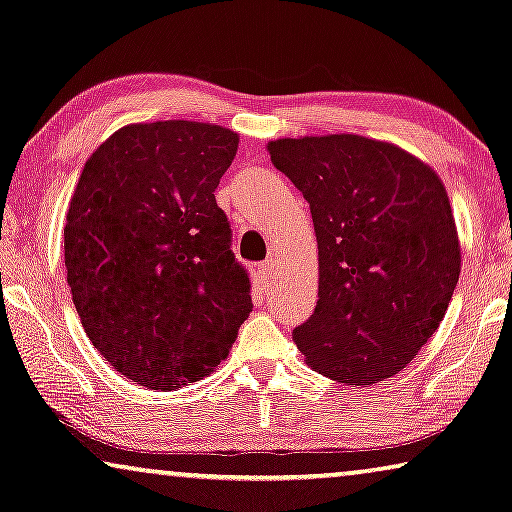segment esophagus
<instances>
[{
  "label": "esophagus",
  "mask_w": 512,
  "mask_h": 512,
  "mask_svg": "<svg viewBox=\"0 0 512 512\" xmlns=\"http://www.w3.org/2000/svg\"><path fill=\"white\" fill-rule=\"evenodd\" d=\"M257 275H259V282H262L264 291L269 289V285H271L273 278H275V264H273V259H269V262H264V264H259Z\"/></svg>",
  "instance_id": "esophagus-1"
}]
</instances>
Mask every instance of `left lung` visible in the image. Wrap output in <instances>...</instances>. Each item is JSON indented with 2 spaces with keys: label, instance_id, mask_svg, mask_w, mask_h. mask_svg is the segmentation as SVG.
<instances>
[{
  "label": "left lung",
  "instance_id": "left-lung-1",
  "mask_svg": "<svg viewBox=\"0 0 512 512\" xmlns=\"http://www.w3.org/2000/svg\"><path fill=\"white\" fill-rule=\"evenodd\" d=\"M310 202L319 300L294 330L307 367L364 387L408 367L440 328L460 275L451 202L415 154L358 134L269 141Z\"/></svg>",
  "mask_w": 512,
  "mask_h": 512
}]
</instances>
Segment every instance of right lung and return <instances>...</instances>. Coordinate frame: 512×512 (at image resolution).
Here are the masks:
<instances>
[{
  "label": "right lung",
  "mask_w": 512,
  "mask_h": 512,
  "mask_svg": "<svg viewBox=\"0 0 512 512\" xmlns=\"http://www.w3.org/2000/svg\"><path fill=\"white\" fill-rule=\"evenodd\" d=\"M237 148L221 125L134 123L79 175L63 230L72 303L102 358L143 387L209 376L253 312L214 196Z\"/></svg>",
  "instance_id": "right-lung-1"
}]
</instances>
